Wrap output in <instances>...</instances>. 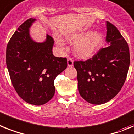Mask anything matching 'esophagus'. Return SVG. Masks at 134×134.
Masks as SVG:
<instances>
[{
    "mask_svg": "<svg viewBox=\"0 0 134 134\" xmlns=\"http://www.w3.org/2000/svg\"><path fill=\"white\" fill-rule=\"evenodd\" d=\"M67 65L69 67H71L74 65V61L72 60V59H67Z\"/></svg>",
    "mask_w": 134,
    "mask_h": 134,
    "instance_id": "esophagus-1",
    "label": "esophagus"
}]
</instances>
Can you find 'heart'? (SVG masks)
Here are the masks:
<instances>
[{"label": "heart", "instance_id": "heart-1", "mask_svg": "<svg viewBox=\"0 0 134 134\" xmlns=\"http://www.w3.org/2000/svg\"><path fill=\"white\" fill-rule=\"evenodd\" d=\"M66 41L75 44L74 47V55L78 59L86 60L95 55L99 51L103 42L100 32L85 31L71 34L65 37Z\"/></svg>", "mask_w": 134, "mask_h": 134}]
</instances>
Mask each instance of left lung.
I'll use <instances>...</instances> for the list:
<instances>
[{"label": "left lung", "instance_id": "1", "mask_svg": "<svg viewBox=\"0 0 134 134\" xmlns=\"http://www.w3.org/2000/svg\"><path fill=\"white\" fill-rule=\"evenodd\" d=\"M106 25V41L109 46L101 48L92 59L74 63L80 94L93 104H104L118 94L130 67L127 43L115 25L109 21Z\"/></svg>", "mask_w": 134, "mask_h": 134}]
</instances>
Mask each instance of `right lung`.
I'll return each instance as SVG.
<instances>
[{"mask_svg": "<svg viewBox=\"0 0 134 134\" xmlns=\"http://www.w3.org/2000/svg\"><path fill=\"white\" fill-rule=\"evenodd\" d=\"M36 19L19 27L7 46L6 63L11 82L18 95L29 104L42 105L53 97L54 80L67 67L66 58L53 54L54 40L46 34L43 42H35L30 28Z\"/></svg>", "mask_w": 134, "mask_h": 134, "instance_id": "1", "label": "right lung"}]
</instances>
